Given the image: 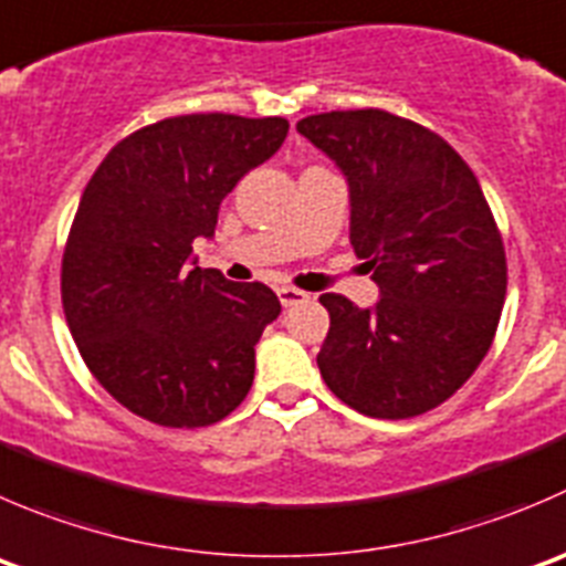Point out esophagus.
Masks as SVG:
<instances>
[{"mask_svg": "<svg viewBox=\"0 0 566 566\" xmlns=\"http://www.w3.org/2000/svg\"><path fill=\"white\" fill-rule=\"evenodd\" d=\"M279 301H282L284 306H298V304H306L310 301V295L304 293V290H295V287H279Z\"/></svg>", "mask_w": 566, "mask_h": 566, "instance_id": "34e87169", "label": "esophagus"}]
</instances>
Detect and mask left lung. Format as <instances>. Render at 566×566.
Instances as JSON below:
<instances>
[{"label":"left lung","instance_id":"1","mask_svg":"<svg viewBox=\"0 0 566 566\" xmlns=\"http://www.w3.org/2000/svg\"><path fill=\"white\" fill-rule=\"evenodd\" d=\"M295 129L343 171L350 245L378 301L337 293L317 354L323 381L381 420L451 398L490 350L506 298V254L468 163L426 126L384 109L306 115Z\"/></svg>","mask_w":566,"mask_h":566}]
</instances>
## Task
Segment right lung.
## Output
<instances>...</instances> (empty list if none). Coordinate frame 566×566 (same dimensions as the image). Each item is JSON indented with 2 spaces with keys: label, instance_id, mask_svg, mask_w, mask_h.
Returning a JSON list of instances; mask_svg holds the SVG:
<instances>
[{
  "label": "right lung",
  "instance_id": "1",
  "mask_svg": "<svg viewBox=\"0 0 566 566\" xmlns=\"http://www.w3.org/2000/svg\"><path fill=\"white\" fill-rule=\"evenodd\" d=\"M284 118L196 113L113 146L87 182L63 254V310L96 381L144 420L199 429L238 409L254 345L282 312L262 282L199 268L234 185L279 151Z\"/></svg>",
  "mask_w": 566,
  "mask_h": 566
}]
</instances>
